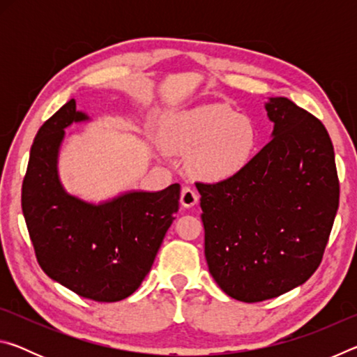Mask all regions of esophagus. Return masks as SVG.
I'll use <instances>...</instances> for the list:
<instances>
[{
	"mask_svg": "<svg viewBox=\"0 0 357 357\" xmlns=\"http://www.w3.org/2000/svg\"><path fill=\"white\" fill-rule=\"evenodd\" d=\"M197 203H198V193L189 185L183 187V190H181V204H183L184 208H192L195 206Z\"/></svg>",
	"mask_w": 357,
	"mask_h": 357,
	"instance_id": "obj_1",
	"label": "esophagus"
}]
</instances>
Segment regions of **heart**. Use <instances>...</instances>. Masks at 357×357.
<instances>
[{
  "instance_id": "obj_1",
  "label": "heart",
  "mask_w": 357,
  "mask_h": 357,
  "mask_svg": "<svg viewBox=\"0 0 357 357\" xmlns=\"http://www.w3.org/2000/svg\"><path fill=\"white\" fill-rule=\"evenodd\" d=\"M167 146L190 155L189 168L203 181H223L249 164L258 143V130L249 118L215 105L184 113L172 121Z\"/></svg>"
}]
</instances>
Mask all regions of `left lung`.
Masks as SVG:
<instances>
[{
	"mask_svg": "<svg viewBox=\"0 0 357 357\" xmlns=\"http://www.w3.org/2000/svg\"><path fill=\"white\" fill-rule=\"evenodd\" d=\"M266 110L273 140L234 176L197 183L209 273L243 302L277 298L310 279L340 195L321 121L287 98H271Z\"/></svg>",
	"mask_w": 357,
	"mask_h": 357,
	"instance_id": "8db88e82",
	"label": "left lung"
}]
</instances>
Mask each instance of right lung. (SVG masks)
Segmentation results:
<instances>
[{
    "mask_svg": "<svg viewBox=\"0 0 357 357\" xmlns=\"http://www.w3.org/2000/svg\"><path fill=\"white\" fill-rule=\"evenodd\" d=\"M88 116L70 99L34 138L22 184V209L42 271L98 302L126 299L142 285L179 209V184L129 192L104 204L68 195L56 157L64 129Z\"/></svg>",
    "mask_w": 357,
    "mask_h": 357,
    "instance_id": "add662e5",
    "label": "right lung"
}]
</instances>
